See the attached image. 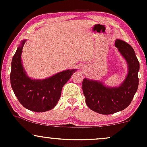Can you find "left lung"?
Returning a JSON list of instances; mask_svg holds the SVG:
<instances>
[{"label": "left lung", "mask_w": 147, "mask_h": 147, "mask_svg": "<svg viewBox=\"0 0 147 147\" xmlns=\"http://www.w3.org/2000/svg\"><path fill=\"white\" fill-rule=\"evenodd\" d=\"M115 47L128 67L127 74L120 85L109 86L99 80L87 78L82 82L88 107L99 114H113L125 109L131 104L138 88L140 63L134 50L120 39H116Z\"/></svg>", "instance_id": "1"}]
</instances>
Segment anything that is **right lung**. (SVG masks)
Returning <instances> with one entry per match:
<instances>
[{
    "label": "right lung",
    "mask_w": 147,
    "mask_h": 147,
    "mask_svg": "<svg viewBox=\"0 0 147 147\" xmlns=\"http://www.w3.org/2000/svg\"><path fill=\"white\" fill-rule=\"evenodd\" d=\"M26 40L21 41L12 60L10 82L19 102L34 112H45L54 109L61 97L62 88L77 69H68L43 79H32L27 74L21 55Z\"/></svg>",
    "instance_id": "obj_1"
}]
</instances>
